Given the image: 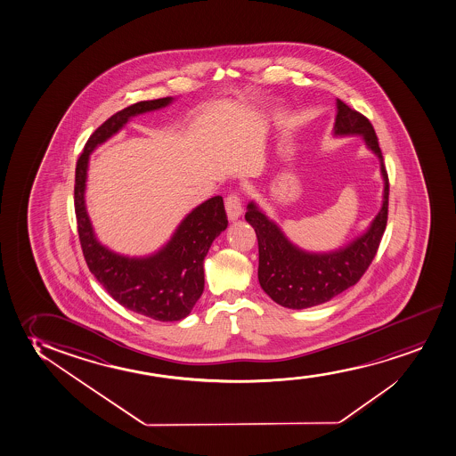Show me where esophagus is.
I'll return each instance as SVG.
<instances>
[{
  "label": "esophagus",
  "instance_id": "esophagus-1",
  "mask_svg": "<svg viewBox=\"0 0 456 456\" xmlns=\"http://www.w3.org/2000/svg\"><path fill=\"white\" fill-rule=\"evenodd\" d=\"M225 212H227V218L229 221H237L241 213H243V206H241V200L237 193H232L227 196L225 200Z\"/></svg>",
  "mask_w": 456,
  "mask_h": 456
}]
</instances>
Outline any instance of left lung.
Here are the masks:
<instances>
[{
	"mask_svg": "<svg viewBox=\"0 0 456 456\" xmlns=\"http://www.w3.org/2000/svg\"><path fill=\"white\" fill-rule=\"evenodd\" d=\"M336 107L334 136H362L368 150L378 156L384 179L382 206L367 231L351 243L330 252H308L292 243L256 202H248L246 221L258 240V281L284 308H313L354 286L371 265L387 225L390 185L373 125L338 99Z\"/></svg>",
	"mask_w": 456,
	"mask_h": 456,
	"instance_id": "1",
	"label": "left lung"
}]
</instances>
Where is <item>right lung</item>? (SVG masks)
<instances>
[{
  "label": "right lung",
  "mask_w": 456,
  "mask_h": 456,
  "mask_svg": "<svg viewBox=\"0 0 456 456\" xmlns=\"http://www.w3.org/2000/svg\"><path fill=\"white\" fill-rule=\"evenodd\" d=\"M173 101V97H162L137 102L105 120L83 148L74 187L78 238L89 271L124 308L159 322L185 319L200 300L204 290V258L213 240L227 227L223 198L213 196L193 208L154 254L128 256L108 248L95 237L85 190L89 156L95 148L118 134L131 118L168 107Z\"/></svg>",
  "instance_id": "right-lung-1"
}]
</instances>
